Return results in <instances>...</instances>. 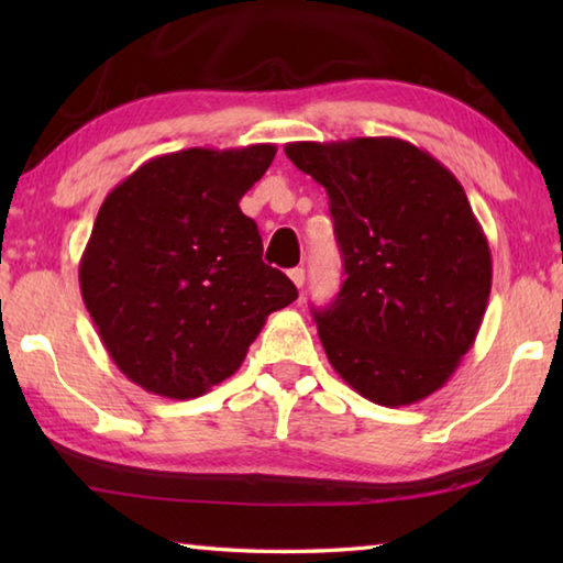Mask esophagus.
<instances>
[{
  "mask_svg": "<svg viewBox=\"0 0 563 563\" xmlns=\"http://www.w3.org/2000/svg\"><path fill=\"white\" fill-rule=\"evenodd\" d=\"M288 275H290V280L295 283V288H302V285H305V271L302 268H292Z\"/></svg>",
  "mask_w": 563,
  "mask_h": 563,
  "instance_id": "obj_1",
  "label": "esophagus"
}]
</instances>
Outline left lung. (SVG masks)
<instances>
[{
    "instance_id": "8db88e82",
    "label": "left lung",
    "mask_w": 563,
    "mask_h": 563,
    "mask_svg": "<svg viewBox=\"0 0 563 563\" xmlns=\"http://www.w3.org/2000/svg\"><path fill=\"white\" fill-rule=\"evenodd\" d=\"M302 174L328 190L345 283L318 335L365 399L415 405L444 387L474 345L492 290V251L460 180L393 136L295 141Z\"/></svg>"
}]
</instances>
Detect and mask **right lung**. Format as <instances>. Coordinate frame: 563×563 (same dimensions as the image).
Here are the masks:
<instances>
[{
  "label": "right lung",
  "instance_id": "add662e5",
  "mask_svg": "<svg viewBox=\"0 0 563 563\" xmlns=\"http://www.w3.org/2000/svg\"><path fill=\"white\" fill-rule=\"evenodd\" d=\"M273 144L184 148L146 161L103 198L79 263L81 298L131 383L201 397L243 365L292 280L263 263L241 198L268 170Z\"/></svg>",
  "mask_w": 563,
  "mask_h": 563
}]
</instances>
